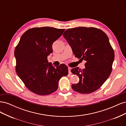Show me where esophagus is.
I'll return each mask as SVG.
<instances>
[{
	"mask_svg": "<svg viewBox=\"0 0 126 126\" xmlns=\"http://www.w3.org/2000/svg\"><path fill=\"white\" fill-rule=\"evenodd\" d=\"M71 68L70 67H68V71H69V74H71Z\"/></svg>",
	"mask_w": 126,
	"mask_h": 126,
	"instance_id": "1",
	"label": "esophagus"
}]
</instances>
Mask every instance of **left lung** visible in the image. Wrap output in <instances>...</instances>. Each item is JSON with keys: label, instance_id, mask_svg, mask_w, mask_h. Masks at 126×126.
<instances>
[{"label": "left lung", "instance_id": "8db88e82", "mask_svg": "<svg viewBox=\"0 0 126 126\" xmlns=\"http://www.w3.org/2000/svg\"><path fill=\"white\" fill-rule=\"evenodd\" d=\"M63 36L71 46L75 57L86 61L85 69L73 68L79 81L72 89L80 94H90L104 84L112 71L115 52L108 36L94 27H76L66 30Z\"/></svg>", "mask_w": 126, "mask_h": 126}]
</instances>
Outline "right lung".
<instances>
[{
  "instance_id": "right-lung-1",
  "label": "right lung",
  "mask_w": 126,
  "mask_h": 126,
  "mask_svg": "<svg viewBox=\"0 0 126 126\" xmlns=\"http://www.w3.org/2000/svg\"><path fill=\"white\" fill-rule=\"evenodd\" d=\"M65 29L49 27L29 29L22 35L15 49L16 71L25 86L38 95L50 94L58 88V82L68 74L63 63L56 68L48 63L52 45Z\"/></svg>"
}]
</instances>
